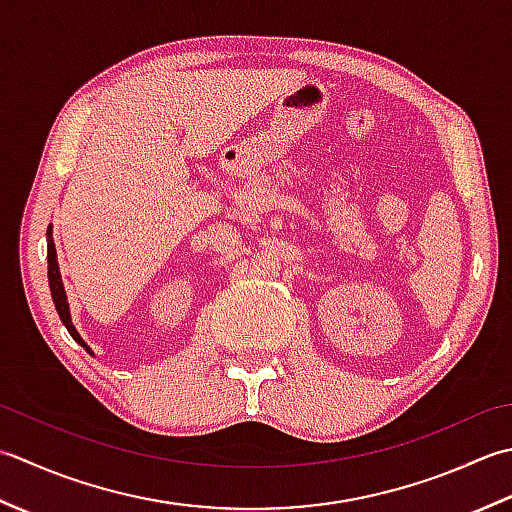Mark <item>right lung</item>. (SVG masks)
Segmentation results:
<instances>
[{"instance_id":"obj_1","label":"right lung","mask_w":512,"mask_h":512,"mask_svg":"<svg viewBox=\"0 0 512 512\" xmlns=\"http://www.w3.org/2000/svg\"><path fill=\"white\" fill-rule=\"evenodd\" d=\"M48 285H50L52 302H55V309H57L61 322H64V327L68 329L70 336L75 338L81 344V347L90 353V356H95V351L88 347V342H83L77 327L72 325L68 296H66L64 283H61V271H59V263H57V249H55V243H52V225H48Z\"/></svg>"}]
</instances>
